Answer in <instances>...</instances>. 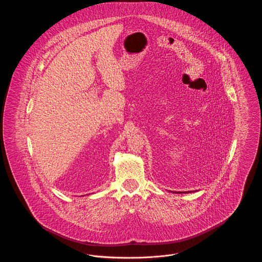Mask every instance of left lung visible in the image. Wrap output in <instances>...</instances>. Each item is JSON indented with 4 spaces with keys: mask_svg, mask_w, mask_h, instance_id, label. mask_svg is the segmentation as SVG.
Masks as SVG:
<instances>
[{
    "mask_svg": "<svg viewBox=\"0 0 262 262\" xmlns=\"http://www.w3.org/2000/svg\"><path fill=\"white\" fill-rule=\"evenodd\" d=\"M187 192H189V191H185V192H184V193H187ZM179 193H183V192H182V191H180V192H179Z\"/></svg>",
    "mask_w": 262,
    "mask_h": 262,
    "instance_id": "8db88e82",
    "label": "left lung"
}]
</instances>
